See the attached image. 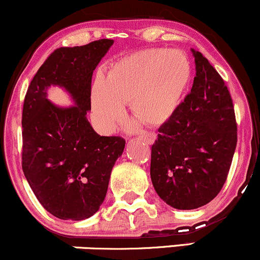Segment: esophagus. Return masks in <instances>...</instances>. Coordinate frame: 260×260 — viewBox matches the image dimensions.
Listing matches in <instances>:
<instances>
[{
    "label": "esophagus",
    "instance_id": "34e87169",
    "mask_svg": "<svg viewBox=\"0 0 260 260\" xmlns=\"http://www.w3.org/2000/svg\"><path fill=\"white\" fill-rule=\"evenodd\" d=\"M140 140H143L144 143H147V144H153L155 142V139H156V134L154 133H144L142 134V136L139 137Z\"/></svg>",
    "mask_w": 260,
    "mask_h": 260
}]
</instances>
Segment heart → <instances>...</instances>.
Returning <instances> with one entry per match:
<instances>
[{
  "instance_id": "1",
  "label": "heart",
  "mask_w": 260,
  "mask_h": 260,
  "mask_svg": "<svg viewBox=\"0 0 260 260\" xmlns=\"http://www.w3.org/2000/svg\"><path fill=\"white\" fill-rule=\"evenodd\" d=\"M192 79V64L180 50L145 49L115 61L89 90L94 123L111 133L124 117V104L143 123L159 127L180 109Z\"/></svg>"
}]
</instances>
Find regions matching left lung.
Returning a JSON list of instances; mask_svg holds the SVG:
<instances>
[{"label":"left lung","mask_w":260,"mask_h":260,"mask_svg":"<svg viewBox=\"0 0 260 260\" xmlns=\"http://www.w3.org/2000/svg\"><path fill=\"white\" fill-rule=\"evenodd\" d=\"M193 86L180 109L159 128L151 147L150 177L166 204L190 210L208 204L225 183L237 124L231 95L220 74L199 51Z\"/></svg>","instance_id":"8db88e82"}]
</instances>
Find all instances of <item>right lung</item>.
<instances>
[{
  "label": "right lung",
  "mask_w": 260,
  "mask_h": 260,
  "mask_svg": "<svg viewBox=\"0 0 260 260\" xmlns=\"http://www.w3.org/2000/svg\"><path fill=\"white\" fill-rule=\"evenodd\" d=\"M113 40L59 47L39 68L23 106V172L41 205L62 220L88 219L106 197L116 160L126 140L99 136L89 123L91 77ZM62 87L74 105L58 107L47 98Z\"/></svg>",
  "instance_id": "obj_1"
}]
</instances>
